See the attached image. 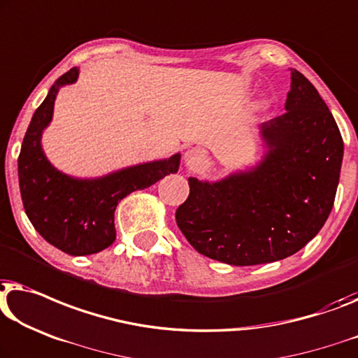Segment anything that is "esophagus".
Segmentation results:
<instances>
[{"instance_id": "34e87169", "label": "esophagus", "mask_w": 358, "mask_h": 358, "mask_svg": "<svg viewBox=\"0 0 358 358\" xmlns=\"http://www.w3.org/2000/svg\"><path fill=\"white\" fill-rule=\"evenodd\" d=\"M184 162L185 166L189 169L199 171L206 166V163H208V155H206L205 150L201 148H190L184 155Z\"/></svg>"}]
</instances>
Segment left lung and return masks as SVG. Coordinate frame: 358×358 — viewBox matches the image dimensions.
<instances>
[{
	"instance_id": "1",
	"label": "left lung",
	"mask_w": 358,
	"mask_h": 358,
	"mask_svg": "<svg viewBox=\"0 0 358 358\" xmlns=\"http://www.w3.org/2000/svg\"><path fill=\"white\" fill-rule=\"evenodd\" d=\"M260 164L217 182L189 178L176 222L201 255L234 266L294 255L318 234L333 210L344 142L307 77L291 69L286 113L263 122Z\"/></svg>"
}]
</instances>
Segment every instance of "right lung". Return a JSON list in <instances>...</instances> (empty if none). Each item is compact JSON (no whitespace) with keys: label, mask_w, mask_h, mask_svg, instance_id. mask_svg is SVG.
Instances as JSON below:
<instances>
[{"label":"right lung","mask_w":358,"mask_h":358,"mask_svg":"<svg viewBox=\"0 0 358 358\" xmlns=\"http://www.w3.org/2000/svg\"><path fill=\"white\" fill-rule=\"evenodd\" d=\"M72 67L51 87L34 113L17 159L24 210L46 242L69 255L105 250L116 241L115 210L124 196L147 189L164 176L178 173L180 155L131 166L98 179H76L53 168L41 150V132L53 117L59 87L74 84Z\"/></svg>","instance_id":"obj_1"}]
</instances>
